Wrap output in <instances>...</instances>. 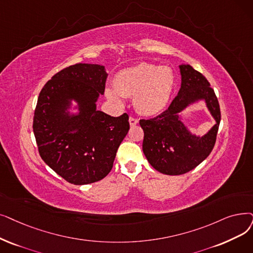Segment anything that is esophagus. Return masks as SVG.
<instances>
[{
	"label": "esophagus",
	"instance_id": "esophagus-1",
	"mask_svg": "<svg viewBox=\"0 0 253 253\" xmlns=\"http://www.w3.org/2000/svg\"><path fill=\"white\" fill-rule=\"evenodd\" d=\"M129 124H130V126H134V125L138 124V120H136L134 118H129Z\"/></svg>",
	"mask_w": 253,
	"mask_h": 253
}]
</instances>
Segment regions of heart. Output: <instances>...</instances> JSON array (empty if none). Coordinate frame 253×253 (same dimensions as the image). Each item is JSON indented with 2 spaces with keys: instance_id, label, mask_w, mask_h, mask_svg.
I'll use <instances>...</instances> for the list:
<instances>
[{
  "instance_id": "obj_1",
  "label": "heart",
  "mask_w": 253,
  "mask_h": 253,
  "mask_svg": "<svg viewBox=\"0 0 253 253\" xmlns=\"http://www.w3.org/2000/svg\"><path fill=\"white\" fill-rule=\"evenodd\" d=\"M174 84L175 78L169 67L141 63L119 71L114 79V87H106L105 96L119 105L123 103V97L133 98L138 114L155 116L169 105Z\"/></svg>"
}]
</instances>
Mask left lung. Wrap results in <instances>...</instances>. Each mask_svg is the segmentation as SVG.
<instances>
[{"label":"left lung","instance_id":"left-lung-1","mask_svg":"<svg viewBox=\"0 0 253 253\" xmlns=\"http://www.w3.org/2000/svg\"><path fill=\"white\" fill-rule=\"evenodd\" d=\"M179 69L181 87L169 107L156 118L139 121L145 133V156L156 170L169 175L188 172L210 155L220 123L217 97L205 76L188 64L179 65ZM201 101L215 120V125L204 136L192 133L183 124L181 114Z\"/></svg>","mask_w":253,"mask_h":253}]
</instances>
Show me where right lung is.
Listing matches in <instances>:
<instances>
[{
    "label": "right lung",
    "mask_w": 253,
    "mask_h": 253,
    "mask_svg": "<svg viewBox=\"0 0 253 253\" xmlns=\"http://www.w3.org/2000/svg\"><path fill=\"white\" fill-rule=\"evenodd\" d=\"M107 75L103 65H72L54 74L38 97L33 130L40 156L74 185L106 177L130 128L127 114L97 109Z\"/></svg>",
    "instance_id": "obj_1"
}]
</instances>
